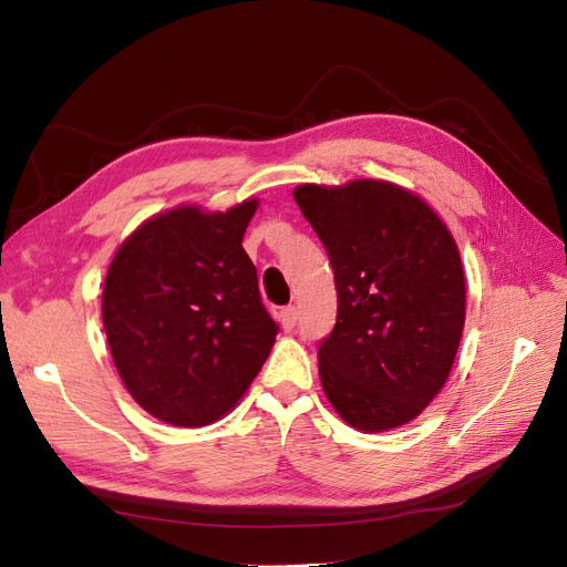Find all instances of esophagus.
Wrapping results in <instances>:
<instances>
[{"label":"esophagus","mask_w":567,"mask_h":567,"mask_svg":"<svg viewBox=\"0 0 567 567\" xmlns=\"http://www.w3.org/2000/svg\"><path fill=\"white\" fill-rule=\"evenodd\" d=\"M280 327H282V331H291L293 327H297V308L287 306L280 310Z\"/></svg>","instance_id":"obj_1"}]
</instances>
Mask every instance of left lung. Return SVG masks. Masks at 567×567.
Here are the masks:
<instances>
[{
    "mask_svg": "<svg viewBox=\"0 0 567 567\" xmlns=\"http://www.w3.org/2000/svg\"><path fill=\"white\" fill-rule=\"evenodd\" d=\"M293 202L324 243L338 291L319 380L344 424L405 426L445 386L465 322L458 245L440 215L396 183H303Z\"/></svg>",
    "mask_w": 567,
    "mask_h": 567,
    "instance_id": "obj_1",
    "label": "left lung"
}]
</instances>
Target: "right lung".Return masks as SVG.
<instances>
[{"instance_id": "1", "label": "right lung", "mask_w": 567, "mask_h": 567, "mask_svg": "<svg viewBox=\"0 0 567 567\" xmlns=\"http://www.w3.org/2000/svg\"><path fill=\"white\" fill-rule=\"evenodd\" d=\"M259 208L183 204L141 223L109 266L102 291L113 363L132 399L183 429L223 420L276 342L243 236Z\"/></svg>"}]
</instances>
